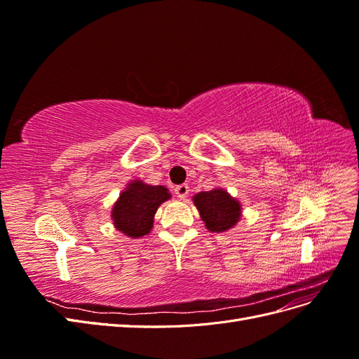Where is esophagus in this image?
I'll return each mask as SVG.
<instances>
[{
  "instance_id": "esophagus-1",
  "label": "esophagus",
  "mask_w": 359,
  "mask_h": 359,
  "mask_svg": "<svg viewBox=\"0 0 359 359\" xmlns=\"http://www.w3.org/2000/svg\"><path fill=\"white\" fill-rule=\"evenodd\" d=\"M189 189H190V187L187 186V184H180V186H177L175 189H173V191H175V194H177V196H178L180 199H186L189 191H190Z\"/></svg>"
}]
</instances>
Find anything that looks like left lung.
<instances>
[{
	"mask_svg": "<svg viewBox=\"0 0 359 359\" xmlns=\"http://www.w3.org/2000/svg\"><path fill=\"white\" fill-rule=\"evenodd\" d=\"M193 201L198 206L206 229L211 232L231 229L241 215V205L222 189L198 193Z\"/></svg>",
	"mask_w": 359,
	"mask_h": 359,
	"instance_id": "obj_1",
	"label": "left lung"
}]
</instances>
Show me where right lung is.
I'll return each instance as SVG.
<instances>
[{
  "label": "right lung",
  "mask_w": 359,
  "mask_h": 359,
  "mask_svg": "<svg viewBox=\"0 0 359 359\" xmlns=\"http://www.w3.org/2000/svg\"><path fill=\"white\" fill-rule=\"evenodd\" d=\"M169 198L168 189L163 186H148L142 181H133L114 206V224L127 236H144L153 227L154 214L160 203Z\"/></svg>",
  "instance_id": "obj_1"
}]
</instances>
